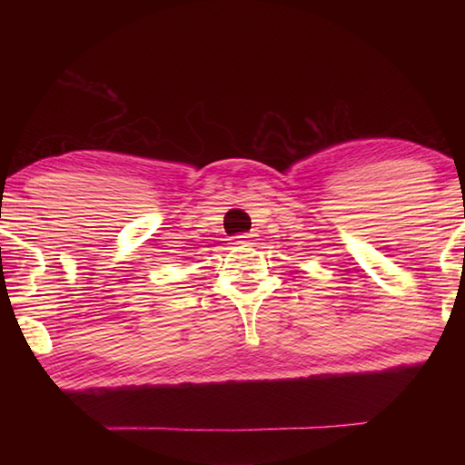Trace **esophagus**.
Wrapping results in <instances>:
<instances>
[{"label":"esophagus","instance_id":"obj_1","mask_svg":"<svg viewBox=\"0 0 465 465\" xmlns=\"http://www.w3.org/2000/svg\"><path fill=\"white\" fill-rule=\"evenodd\" d=\"M256 240H258L256 233H240L233 238V243L235 246H252V243H256Z\"/></svg>","mask_w":465,"mask_h":465}]
</instances>
